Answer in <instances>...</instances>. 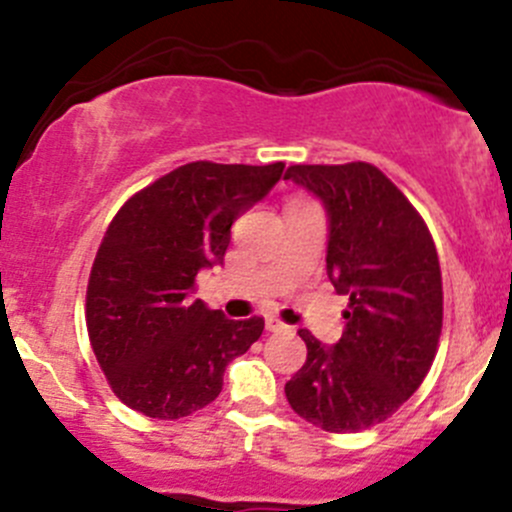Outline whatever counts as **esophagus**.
Wrapping results in <instances>:
<instances>
[{
  "mask_svg": "<svg viewBox=\"0 0 512 512\" xmlns=\"http://www.w3.org/2000/svg\"><path fill=\"white\" fill-rule=\"evenodd\" d=\"M265 324H267V332H275V334L289 332V329H292V327H287L285 322H280V319H277V317H267Z\"/></svg>",
  "mask_w": 512,
  "mask_h": 512,
  "instance_id": "esophagus-1",
  "label": "esophagus"
}]
</instances>
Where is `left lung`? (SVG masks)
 Instances as JSON below:
<instances>
[{
	"instance_id": "left-lung-1",
	"label": "left lung",
	"mask_w": 512,
	"mask_h": 512,
	"mask_svg": "<svg viewBox=\"0 0 512 512\" xmlns=\"http://www.w3.org/2000/svg\"><path fill=\"white\" fill-rule=\"evenodd\" d=\"M285 180L319 198L329 223L327 275L349 294L334 347L307 329V361L289 406L332 433L386 421L426 379L443 324L436 245L406 195L371 163L292 165Z\"/></svg>"
}]
</instances>
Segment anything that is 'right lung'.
Here are the masks:
<instances>
[{
	"mask_svg": "<svg viewBox=\"0 0 512 512\" xmlns=\"http://www.w3.org/2000/svg\"><path fill=\"white\" fill-rule=\"evenodd\" d=\"M285 163L198 160L133 195L103 235L86 292V327L113 394L173 421L223 391L225 366L265 319H227L193 299L200 270L223 265L230 227L282 178Z\"/></svg>",
	"mask_w": 512,
	"mask_h": 512,
	"instance_id": "add662e5",
	"label": "right lung"
}]
</instances>
